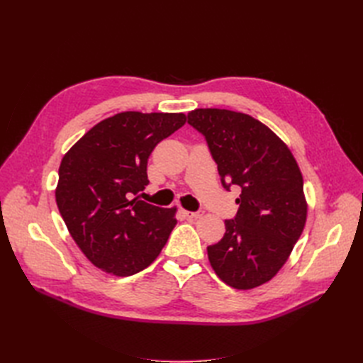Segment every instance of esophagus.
Wrapping results in <instances>:
<instances>
[{"label": "esophagus", "instance_id": "esophagus-1", "mask_svg": "<svg viewBox=\"0 0 363 363\" xmlns=\"http://www.w3.org/2000/svg\"><path fill=\"white\" fill-rule=\"evenodd\" d=\"M184 213H186V216H188V218H192V219H199V218H201V216L204 215V212H203V211H199V212H188V211H186Z\"/></svg>", "mask_w": 363, "mask_h": 363}]
</instances>
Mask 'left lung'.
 <instances>
[{
  "label": "left lung",
  "instance_id": "left-lung-1",
  "mask_svg": "<svg viewBox=\"0 0 363 363\" xmlns=\"http://www.w3.org/2000/svg\"><path fill=\"white\" fill-rule=\"evenodd\" d=\"M188 123L204 135L224 188L242 189L224 238L207 247L208 262L228 286L257 288L286 263L306 225L298 163L269 127L247 113L195 108Z\"/></svg>",
  "mask_w": 363,
  "mask_h": 363
}]
</instances>
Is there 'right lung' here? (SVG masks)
<instances>
[{
    "label": "right lung",
    "instance_id": "1",
    "mask_svg": "<svg viewBox=\"0 0 363 363\" xmlns=\"http://www.w3.org/2000/svg\"><path fill=\"white\" fill-rule=\"evenodd\" d=\"M186 123L184 113L121 112L84 133L63 156L56 203L68 232L96 268L128 277L157 259L177 207L138 200L148 157Z\"/></svg>",
    "mask_w": 363,
    "mask_h": 363
}]
</instances>
